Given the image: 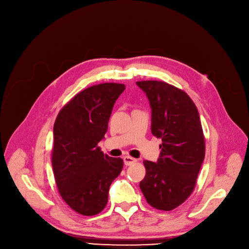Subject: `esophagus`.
<instances>
[{
    "label": "esophagus",
    "instance_id": "34e87169",
    "mask_svg": "<svg viewBox=\"0 0 249 249\" xmlns=\"http://www.w3.org/2000/svg\"><path fill=\"white\" fill-rule=\"evenodd\" d=\"M123 160H124V163H125L126 165H130V164L135 163V162L137 161V160H136V159L131 158V156H124V158H123Z\"/></svg>",
    "mask_w": 249,
    "mask_h": 249
}]
</instances>
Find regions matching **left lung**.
<instances>
[{"label": "left lung", "mask_w": 249, "mask_h": 249, "mask_svg": "<svg viewBox=\"0 0 249 249\" xmlns=\"http://www.w3.org/2000/svg\"><path fill=\"white\" fill-rule=\"evenodd\" d=\"M151 107V133L162 143L158 162L144 160L139 187L147 203L171 211L193 193L205 158V136L197 107L182 89L160 81L136 82Z\"/></svg>", "instance_id": "left-lung-1"}]
</instances>
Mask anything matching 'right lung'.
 Returning a JSON list of instances; mask_svg holds the SVG:
<instances>
[{
	"instance_id": "obj_1",
	"label": "right lung",
	"mask_w": 249,
	"mask_h": 249,
	"mask_svg": "<svg viewBox=\"0 0 249 249\" xmlns=\"http://www.w3.org/2000/svg\"><path fill=\"white\" fill-rule=\"evenodd\" d=\"M124 89L116 83L91 86L65 104L54 122L51 162L56 186L63 201L84 216L104 210L112 181L123 168L122 159L104 154L98 144Z\"/></svg>"
}]
</instances>
